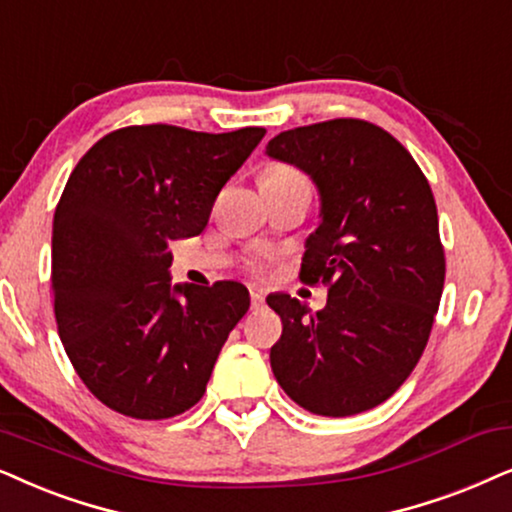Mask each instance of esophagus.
<instances>
[{
	"label": "esophagus",
	"instance_id": "obj_1",
	"mask_svg": "<svg viewBox=\"0 0 512 512\" xmlns=\"http://www.w3.org/2000/svg\"><path fill=\"white\" fill-rule=\"evenodd\" d=\"M263 303H265V296H263V291H251V308L254 310H258V308H263Z\"/></svg>",
	"mask_w": 512,
	"mask_h": 512
}]
</instances>
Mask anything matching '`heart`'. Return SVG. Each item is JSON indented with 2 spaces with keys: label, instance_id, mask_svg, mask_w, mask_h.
<instances>
[{
  "label": "heart",
  "instance_id": "heart-1",
  "mask_svg": "<svg viewBox=\"0 0 512 512\" xmlns=\"http://www.w3.org/2000/svg\"><path fill=\"white\" fill-rule=\"evenodd\" d=\"M261 183H272V185H289V183H305V178L298 174L296 169L291 167H282V164H277V167H270L265 171Z\"/></svg>",
  "mask_w": 512,
  "mask_h": 512
}]
</instances>
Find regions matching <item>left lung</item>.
<instances>
[{"instance_id":"1","label":"left lung","mask_w":512,"mask_h":512,"mask_svg":"<svg viewBox=\"0 0 512 512\" xmlns=\"http://www.w3.org/2000/svg\"><path fill=\"white\" fill-rule=\"evenodd\" d=\"M265 155L301 169L320 192L301 280L329 284L317 313L289 294L268 296L282 320L272 374L317 416L374 409L421 360L440 305L444 249L433 190L402 143L362 119L282 131Z\"/></svg>"}]
</instances>
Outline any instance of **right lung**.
Returning a JSON list of instances; mask_svg holds the SVG:
<instances>
[{"label": "right lung", "mask_w": 512, "mask_h": 512, "mask_svg": "<svg viewBox=\"0 0 512 512\" xmlns=\"http://www.w3.org/2000/svg\"><path fill=\"white\" fill-rule=\"evenodd\" d=\"M263 136L261 126H126L70 174L53 216V310L72 367L105 407L159 421L202 400L249 291L230 280L171 284L169 242L207 228L218 192Z\"/></svg>", "instance_id": "1"}]
</instances>
